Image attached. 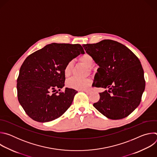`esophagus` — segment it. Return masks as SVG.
Returning a JSON list of instances; mask_svg holds the SVG:
<instances>
[{
    "mask_svg": "<svg viewBox=\"0 0 157 157\" xmlns=\"http://www.w3.org/2000/svg\"><path fill=\"white\" fill-rule=\"evenodd\" d=\"M81 91H84V92H85L86 93H89V90H81Z\"/></svg>",
    "mask_w": 157,
    "mask_h": 157,
    "instance_id": "esophagus-1",
    "label": "esophagus"
}]
</instances>
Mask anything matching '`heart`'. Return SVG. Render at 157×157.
Instances as JSON below:
<instances>
[{
    "instance_id": "heart-1",
    "label": "heart",
    "mask_w": 157,
    "mask_h": 157,
    "mask_svg": "<svg viewBox=\"0 0 157 157\" xmlns=\"http://www.w3.org/2000/svg\"><path fill=\"white\" fill-rule=\"evenodd\" d=\"M79 61L82 62L88 68H91L94 65V58L87 53H85L81 55L79 58ZM73 68V61H70L67 63L64 68V74L66 76H69L72 71ZM91 81L90 79H81L76 77H73L66 81V86L74 88L79 90H85L88 87L91 85Z\"/></svg>"
}]
</instances>
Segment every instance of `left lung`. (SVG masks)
<instances>
[{
	"label": "left lung",
	"mask_w": 157,
	"mask_h": 157,
	"mask_svg": "<svg viewBox=\"0 0 157 157\" xmlns=\"http://www.w3.org/2000/svg\"><path fill=\"white\" fill-rule=\"evenodd\" d=\"M99 66L93 86L107 88L93 106L113 120L124 119L140 104L145 87L139 58L124 44L111 40L82 45Z\"/></svg>",
	"instance_id": "obj_1"
}]
</instances>
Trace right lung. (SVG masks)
I'll return each instance as SVG.
<instances>
[{
	"mask_svg": "<svg viewBox=\"0 0 157 157\" xmlns=\"http://www.w3.org/2000/svg\"><path fill=\"white\" fill-rule=\"evenodd\" d=\"M84 51L79 44L52 43L29 55L20 67L17 89L26 114L39 122L53 121L71 106L75 94L64 86L66 64Z\"/></svg>",
	"mask_w": 157,
	"mask_h": 157,
	"instance_id": "1",
	"label": "right lung"
}]
</instances>
